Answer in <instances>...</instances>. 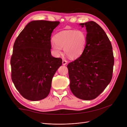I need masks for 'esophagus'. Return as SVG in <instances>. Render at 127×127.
<instances>
[{"label":"esophagus","instance_id":"1","mask_svg":"<svg viewBox=\"0 0 127 127\" xmlns=\"http://www.w3.org/2000/svg\"><path fill=\"white\" fill-rule=\"evenodd\" d=\"M67 64V60H64V59H63V65H66Z\"/></svg>","mask_w":127,"mask_h":127}]
</instances>
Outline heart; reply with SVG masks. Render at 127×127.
<instances>
[{
  "label": "heart",
  "instance_id": "b5f03b06",
  "mask_svg": "<svg viewBox=\"0 0 127 127\" xmlns=\"http://www.w3.org/2000/svg\"><path fill=\"white\" fill-rule=\"evenodd\" d=\"M51 48L55 56L61 53V48L69 58L76 59L82 55L85 50L87 35L83 30H65L58 33L53 38Z\"/></svg>",
  "mask_w": 127,
  "mask_h": 127
}]
</instances>
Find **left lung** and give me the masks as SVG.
Here are the masks:
<instances>
[{
    "label": "left lung",
    "mask_w": 127,
    "mask_h": 127,
    "mask_svg": "<svg viewBox=\"0 0 127 127\" xmlns=\"http://www.w3.org/2000/svg\"><path fill=\"white\" fill-rule=\"evenodd\" d=\"M79 25L85 26L87 42L82 55L67 66L69 86L76 97L91 100L110 83L114 57L111 42L100 26L94 21Z\"/></svg>",
    "instance_id": "1"
}]
</instances>
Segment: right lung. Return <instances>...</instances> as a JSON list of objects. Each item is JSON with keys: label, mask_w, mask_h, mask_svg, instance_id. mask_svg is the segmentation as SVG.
<instances>
[{"label": "right lung", "mask_w": 127, "mask_h": 127, "mask_svg": "<svg viewBox=\"0 0 127 127\" xmlns=\"http://www.w3.org/2000/svg\"><path fill=\"white\" fill-rule=\"evenodd\" d=\"M59 22L33 21L19 34L10 59L11 79L23 97L39 101L49 95L62 59L51 53V35Z\"/></svg>", "instance_id": "obj_1"}]
</instances>
